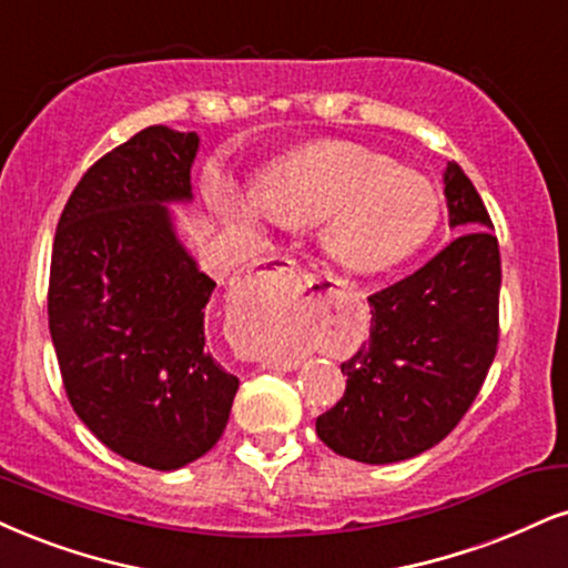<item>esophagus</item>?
<instances>
[{"label": "esophagus", "mask_w": 568, "mask_h": 568, "mask_svg": "<svg viewBox=\"0 0 568 568\" xmlns=\"http://www.w3.org/2000/svg\"><path fill=\"white\" fill-rule=\"evenodd\" d=\"M307 278V271L300 268L290 257H271V261L257 263L255 268L247 271L244 284L250 290H297Z\"/></svg>", "instance_id": "34e87169"}]
</instances>
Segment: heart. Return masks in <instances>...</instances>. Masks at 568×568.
Here are the masks:
<instances>
[{"instance_id": "b5f03b06", "label": "heart", "mask_w": 568, "mask_h": 568, "mask_svg": "<svg viewBox=\"0 0 568 568\" xmlns=\"http://www.w3.org/2000/svg\"><path fill=\"white\" fill-rule=\"evenodd\" d=\"M226 215L261 229L263 215L284 229H316L328 261L374 276L397 268L429 242L439 194L418 173L358 144L324 142L273 163L255 200L226 202Z\"/></svg>"}]
</instances>
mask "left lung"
<instances>
[{
  "label": "left lung",
  "instance_id": "1",
  "mask_svg": "<svg viewBox=\"0 0 568 568\" xmlns=\"http://www.w3.org/2000/svg\"><path fill=\"white\" fill-rule=\"evenodd\" d=\"M450 229L443 252L368 297L371 337L342 363V400L316 418L321 443L361 464H397L458 426L498 349L500 250L485 202L447 163Z\"/></svg>",
  "mask_w": 568,
  "mask_h": 568
}]
</instances>
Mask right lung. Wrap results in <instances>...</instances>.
Masks as SVG:
<instances>
[{"label": "right lung", "mask_w": 568, "mask_h": 568, "mask_svg": "<svg viewBox=\"0 0 568 568\" xmlns=\"http://www.w3.org/2000/svg\"><path fill=\"white\" fill-rule=\"evenodd\" d=\"M200 136L150 125L83 173L49 271V334L89 432L139 466L173 471L226 429L240 379L205 347L215 282L179 240Z\"/></svg>", "instance_id": "add662e5"}]
</instances>
